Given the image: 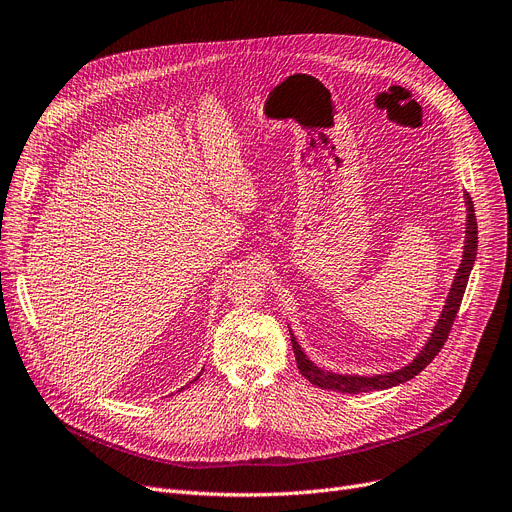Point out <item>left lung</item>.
<instances>
[{
	"label": "left lung",
	"mask_w": 512,
	"mask_h": 512,
	"mask_svg": "<svg viewBox=\"0 0 512 512\" xmlns=\"http://www.w3.org/2000/svg\"><path fill=\"white\" fill-rule=\"evenodd\" d=\"M465 204H467V235H465V252H462V260L460 266L456 271L454 283L450 287V294L446 298V306L440 314V319H437L427 344L423 346V350L417 354V358L412 360L406 367L394 371V373H383V375H369V377H362V375H339V373H331V371H323L316 367V364L304 354V350L300 348V344L296 342L294 333H291V344H294V354H296V362H298V369L300 373L312 383V385H319L323 389H333V392H342V394H362V392H377V389H387V387H394L400 385L404 381H410L415 375H419L427 364L437 356L446 344L448 333L452 329V323L456 319V312L460 308L462 296H465V289H467V281L469 275L473 271V264H475V256H477V218H475V208L471 202L469 193H465Z\"/></svg>",
	"instance_id": "8db88e82"
}]
</instances>
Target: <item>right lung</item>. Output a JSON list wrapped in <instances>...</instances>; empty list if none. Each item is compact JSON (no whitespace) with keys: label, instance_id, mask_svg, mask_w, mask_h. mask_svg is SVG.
<instances>
[{"label":"right lung","instance_id":"obj_1","mask_svg":"<svg viewBox=\"0 0 512 512\" xmlns=\"http://www.w3.org/2000/svg\"><path fill=\"white\" fill-rule=\"evenodd\" d=\"M196 379H198V377H196ZM181 389H183V387H181Z\"/></svg>","mask_w":512,"mask_h":512}]
</instances>
